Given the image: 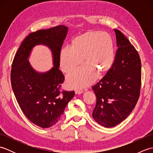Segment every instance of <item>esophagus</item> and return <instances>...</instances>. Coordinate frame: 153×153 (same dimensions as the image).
Returning <instances> with one entry per match:
<instances>
[{
  "label": "esophagus",
  "instance_id": "obj_1",
  "mask_svg": "<svg viewBox=\"0 0 153 153\" xmlns=\"http://www.w3.org/2000/svg\"><path fill=\"white\" fill-rule=\"evenodd\" d=\"M76 94H81V93H83V90H82V89H76Z\"/></svg>",
  "mask_w": 153,
  "mask_h": 153
}]
</instances>
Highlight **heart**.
<instances>
[{"label":"heart","mask_w":153,"mask_h":153,"mask_svg":"<svg viewBox=\"0 0 153 153\" xmlns=\"http://www.w3.org/2000/svg\"><path fill=\"white\" fill-rule=\"evenodd\" d=\"M70 48H62L60 52L62 70L66 74L71 72L82 64V60L85 65L67 76L69 87L89 85L95 80L97 73L104 75L111 69L114 45L109 33L98 30L85 31L71 40Z\"/></svg>","instance_id":"b5f03b06"}]
</instances>
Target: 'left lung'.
<instances>
[{
  "mask_svg": "<svg viewBox=\"0 0 153 153\" xmlns=\"http://www.w3.org/2000/svg\"><path fill=\"white\" fill-rule=\"evenodd\" d=\"M118 49L112 66L92 87L97 102L93 118L106 128L121 123L134 110L140 95L141 64L139 55L125 35L114 29Z\"/></svg>",
  "mask_w": 153,
  "mask_h": 153,
  "instance_id": "8db88e82",
  "label": "left lung"
}]
</instances>
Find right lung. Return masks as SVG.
I'll use <instances>...</instances> for the list:
<instances>
[{
  "instance_id": "obj_1",
  "label": "right lung",
  "mask_w": 153,
  "mask_h": 153,
  "mask_svg": "<svg viewBox=\"0 0 153 153\" xmlns=\"http://www.w3.org/2000/svg\"><path fill=\"white\" fill-rule=\"evenodd\" d=\"M68 33L60 25L31 33L23 41L12 64L13 91L18 105L27 119L43 128L53 126L60 120L75 92L61 91L64 76L58 69L59 55ZM48 46L53 56L54 67L45 73L35 71L27 58L35 45Z\"/></svg>"
}]
</instances>
